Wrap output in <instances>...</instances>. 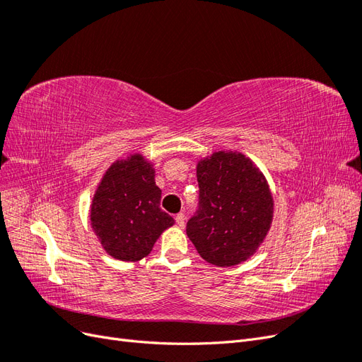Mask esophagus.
Returning a JSON list of instances; mask_svg holds the SVG:
<instances>
[{"label":"esophagus","mask_w":362,"mask_h":362,"mask_svg":"<svg viewBox=\"0 0 362 362\" xmlns=\"http://www.w3.org/2000/svg\"><path fill=\"white\" fill-rule=\"evenodd\" d=\"M175 221H177V225L178 226H184V223H185V216L182 214V213H180V214H177V216H175Z\"/></svg>","instance_id":"34e87169"}]
</instances>
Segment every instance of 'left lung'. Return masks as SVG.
Returning a JSON list of instances; mask_svg holds the SVG:
<instances>
[{"mask_svg": "<svg viewBox=\"0 0 362 362\" xmlns=\"http://www.w3.org/2000/svg\"><path fill=\"white\" fill-rule=\"evenodd\" d=\"M199 210L187 222L198 254L233 267L255 254L273 221V196L257 164L237 151H216L196 166Z\"/></svg>", "mask_w": 362, "mask_h": 362, "instance_id": "obj_1", "label": "left lung"}]
</instances>
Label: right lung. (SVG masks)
Wrapping results in <instances>:
<instances>
[{
    "mask_svg": "<svg viewBox=\"0 0 362 362\" xmlns=\"http://www.w3.org/2000/svg\"><path fill=\"white\" fill-rule=\"evenodd\" d=\"M161 190L152 161L141 154L117 158L98 184L90 204V225L108 255L140 261L175 221L160 208Z\"/></svg>",
    "mask_w": 362,
    "mask_h": 362,
    "instance_id": "right-lung-1",
    "label": "right lung"
}]
</instances>
